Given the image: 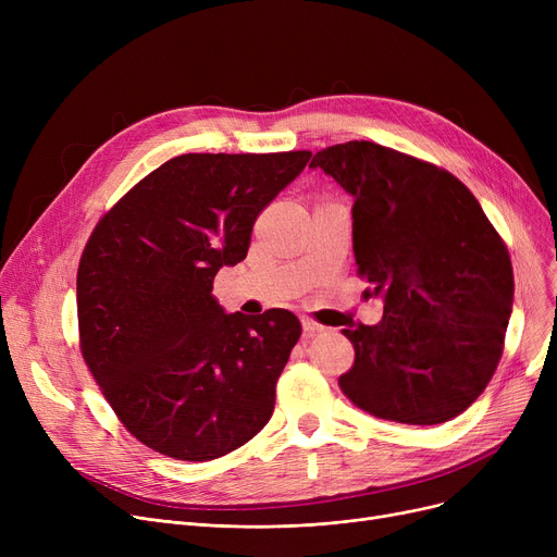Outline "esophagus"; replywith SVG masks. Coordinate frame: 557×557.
<instances>
[{
	"instance_id": "esophagus-1",
	"label": "esophagus",
	"mask_w": 557,
	"mask_h": 557,
	"mask_svg": "<svg viewBox=\"0 0 557 557\" xmlns=\"http://www.w3.org/2000/svg\"><path fill=\"white\" fill-rule=\"evenodd\" d=\"M302 330H305L307 334H315V332H323L325 327H323V325H318L315 320H311L309 315H302Z\"/></svg>"
}]
</instances>
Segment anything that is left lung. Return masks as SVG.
Segmentation results:
<instances>
[{
    "instance_id": "left-lung-1",
    "label": "left lung",
    "mask_w": 557,
    "mask_h": 557,
    "mask_svg": "<svg viewBox=\"0 0 557 557\" xmlns=\"http://www.w3.org/2000/svg\"><path fill=\"white\" fill-rule=\"evenodd\" d=\"M355 198L352 244L376 325L343 330L355 366L338 379L361 411L443 424L483 393L512 313V263L479 200L445 169L347 141L309 164Z\"/></svg>"
}]
</instances>
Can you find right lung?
Segmentation results:
<instances>
[{
	"label": "right lung",
	"mask_w": 557,
	"mask_h": 557,
	"mask_svg": "<svg viewBox=\"0 0 557 557\" xmlns=\"http://www.w3.org/2000/svg\"><path fill=\"white\" fill-rule=\"evenodd\" d=\"M309 158L185 153L95 227L76 275L81 352L146 447L214 460L269 424L300 320L286 309L227 313L212 284L246 259L255 219Z\"/></svg>",
	"instance_id": "1"
}]
</instances>
